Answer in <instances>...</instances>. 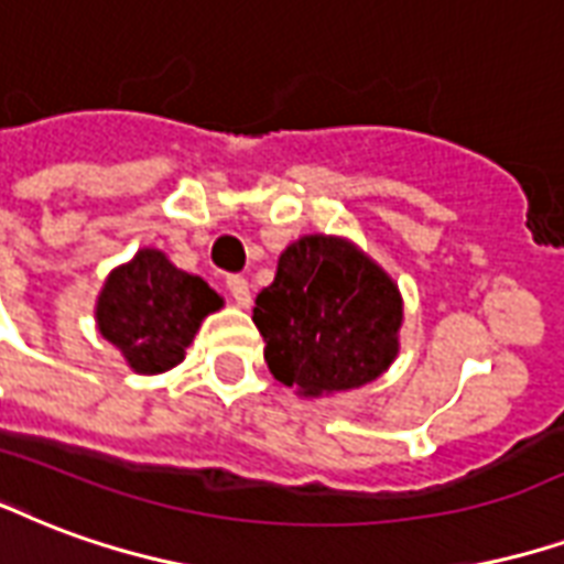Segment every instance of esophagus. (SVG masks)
Wrapping results in <instances>:
<instances>
[{"mask_svg":"<svg viewBox=\"0 0 564 564\" xmlns=\"http://www.w3.org/2000/svg\"><path fill=\"white\" fill-rule=\"evenodd\" d=\"M227 290H229V295L236 299V304H239V307H248V304H250V286H248V281L241 278V274H229Z\"/></svg>","mask_w":564,"mask_h":564,"instance_id":"34e87169","label":"esophagus"}]
</instances>
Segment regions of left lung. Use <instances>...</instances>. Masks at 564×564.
I'll return each instance as SVG.
<instances>
[{
	"label": "left lung",
	"mask_w": 564,
	"mask_h": 564,
	"mask_svg": "<svg viewBox=\"0 0 564 564\" xmlns=\"http://www.w3.org/2000/svg\"><path fill=\"white\" fill-rule=\"evenodd\" d=\"M253 323L265 365L304 398L373 382L398 358V283L346 239L304 236L283 250L274 283L257 295Z\"/></svg>",
	"instance_id": "8db88e82"
}]
</instances>
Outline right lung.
Listing matches in <instances>:
<instances>
[{"instance_id":"1","label":"right lung","mask_w":564,"mask_h":564,"mask_svg":"<svg viewBox=\"0 0 564 564\" xmlns=\"http://www.w3.org/2000/svg\"><path fill=\"white\" fill-rule=\"evenodd\" d=\"M224 307L197 274L176 269L161 250H137L110 271L95 307L98 332L137 373H164L185 358L199 323Z\"/></svg>"}]
</instances>
